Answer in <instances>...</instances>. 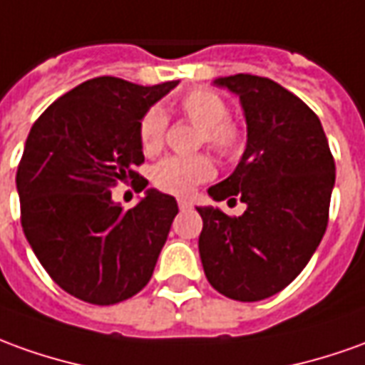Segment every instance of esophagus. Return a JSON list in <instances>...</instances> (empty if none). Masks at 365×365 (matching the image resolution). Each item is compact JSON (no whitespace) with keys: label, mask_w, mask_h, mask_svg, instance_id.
Instances as JSON below:
<instances>
[{"label":"esophagus","mask_w":365,"mask_h":365,"mask_svg":"<svg viewBox=\"0 0 365 365\" xmlns=\"http://www.w3.org/2000/svg\"><path fill=\"white\" fill-rule=\"evenodd\" d=\"M190 207H192L190 200H187V198H178V208H180V210H188Z\"/></svg>","instance_id":"34e87169"}]
</instances>
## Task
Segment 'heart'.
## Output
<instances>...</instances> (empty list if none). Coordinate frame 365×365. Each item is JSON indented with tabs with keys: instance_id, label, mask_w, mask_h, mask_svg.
Returning a JSON list of instances; mask_svg holds the SVG:
<instances>
[{
	"instance_id": "1",
	"label": "heart",
	"mask_w": 365,
	"mask_h": 365,
	"mask_svg": "<svg viewBox=\"0 0 365 365\" xmlns=\"http://www.w3.org/2000/svg\"><path fill=\"white\" fill-rule=\"evenodd\" d=\"M178 110L190 123L198 125V143H205L210 149L232 157L242 147V133L228 119L230 109L220 95L212 91H192L178 103ZM167 117L157 107L149 109L139 123V140L143 150L150 155L157 153L165 139ZM215 168L207 155L163 158L153 168V185L168 195H188L192 188L212 177Z\"/></svg>"
}]
</instances>
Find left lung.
<instances>
[{"mask_svg":"<svg viewBox=\"0 0 365 365\" xmlns=\"http://www.w3.org/2000/svg\"><path fill=\"white\" fill-rule=\"evenodd\" d=\"M240 97L248 140L230 177L208 188L242 200V216L198 207V252L210 286L258 302L284 290L312 258L328 226L336 165L318 115L294 93L258 75L216 79Z\"/></svg>","mask_w":365,"mask_h":365,"instance_id":"obj_1","label":"left lung"}]
</instances>
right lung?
Listing matches in <instances>:
<instances>
[{
  "label": "right lung",
  "mask_w": 365,
  "mask_h": 365,
  "mask_svg": "<svg viewBox=\"0 0 365 365\" xmlns=\"http://www.w3.org/2000/svg\"><path fill=\"white\" fill-rule=\"evenodd\" d=\"M177 81L143 87L95 77L35 120L17 167L21 226L53 282L83 302L109 306L140 292L178 212L155 188L129 210L110 197L119 182L147 180L140 117Z\"/></svg>",
  "instance_id": "obj_1"
}]
</instances>
